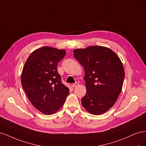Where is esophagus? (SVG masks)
Masks as SVG:
<instances>
[{"label": "esophagus", "instance_id": "obj_1", "mask_svg": "<svg viewBox=\"0 0 146 146\" xmlns=\"http://www.w3.org/2000/svg\"><path fill=\"white\" fill-rule=\"evenodd\" d=\"M78 85H79V83H78V82H76V83H75L72 84V88H76V87L78 86Z\"/></svg>", "mask_w": 146, "mask_h": 146}]
</instances>
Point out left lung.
Instances as JSON below:
<instances>
[{
  "instance_id": "8db88e82",
  "label": "left lung",
  "mask_w": 146,
  "mask_h": 146,
  "mask_svg": "<svg viewBox=\"0 0 146 146\" xmlns=\"http://www.w3.org/2000/svg\"><path fill=\"white\" fill-rule=\"evenodd\" d=\"M74 56L85 70L86 92L82 104L86 111L100 115L111 108L122 91L125 71L119 57L100 46L74 50Z\"/></svg>"
}]
</instances>
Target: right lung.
<instances>
[{
	"mask_svg": "<svg viewBox=\"0 0 146 146\" xmlns=\"http://www.w3.org/2000/svg\"><path fill=\"white\" fill-rule=\"evenodd\" d=\"M66 50L44 46L34 50L28 57L21 74V83L30 102L46 115L62 107L69 92L61 83L57 65Z\"/></svg>",
	"mask_w": 146,
	"mask_h": 146,
	"instance_id": "1",
	"label": "right lung"
}]
</instances>
